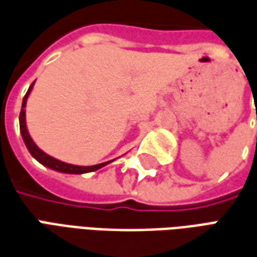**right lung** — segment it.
<instances>
[{
  "instance_id": "obj_1",
  "label": "right lung",
  "mask_w": 257,
  "mask_h": 257,
  "mask_svg": "<svg viewBox=\"0 0 257 257\" xmlns=\"http://www.w3.org/2000/svg\"><path fill=\"white\" fill-rule=\"evenodd\" d=\"M36 82V81H34ZM34 82L30 85V88L27 90V93L23 97V103H22V110H20V115H19V125H20V134H22V138L25 140V145L27 147V150L30 151V154L34 158H36L37 161L42 164L44 167L49 168V169H53V171H56V172L60 173H71V175H82V173H88V172H93V171H97V169H100V168L106 167L107 164H110L111 161H107V162H101V164H97V165H92V167H79V165H73V164H67V162L63 161H59L56 158H53V157L48 156L47 153H44V151L38 147V146L34 143V140L31 139L30 134H29V131H27V125H26V103H27V97L30 95L31 89H33V86H34Z\"/></svg>"
}]
</instances>
